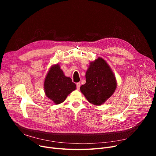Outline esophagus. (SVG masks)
Returning a JSON list of instances; mask_svg holds the SVG:
<instances>
[{
    "label": "esophagus",
    "instance_id": "obj_1",
    "mask_svg": "<svg viewBox=\"0 0 156 156\" xmlns=\"http://www.w3.org/2000/svg\"><path fill=\"white\" fill-rule=\"evenodd\" d=\"M80 86H81V83H80V82H78V83H76V88H77V89H78V90H79V89H80Z\"/></svg>",
    "mask_w": 156,
    "mask_h": 156
}]
</instances>
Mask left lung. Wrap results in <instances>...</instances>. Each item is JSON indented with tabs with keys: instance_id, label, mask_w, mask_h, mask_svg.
<instances>
[{
	"instance_id": "left-lung-1",
	"label": "left lung",
	"mask_w": 156,
	"mask_h": 156,
	"mask_svg": "<svg viewBox=\"0 0 156 156\" xmlns=\"http://www.w3.org/2000/svg\"><path fill=\"white\" fill-rule=\"evenodd\" d=\"M85 77L86 83L80 87V90L94 105L103 104L116 90V77L107 62L101 57L90 62Z\"/></svg>"
}]
</instances>
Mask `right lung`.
Listing matches in <instances>:
<instances>
[{"mask_svg": "<svg viewBox=\"0 0 156 156\" xmlns=\"http://www.w3.org/2000/svg\"><path fill=\"white\" fill-rule=\"evenodd\" d=\"M44 92L55 104L63 102L68 95L76 89V85L69 77L64 75L59 64L49 69L44 81Z\"/></svg>", "mask_w": 156, "mask_h": 156, "instance_id": "add662e5", "label": "right lung"}]
</instances>
